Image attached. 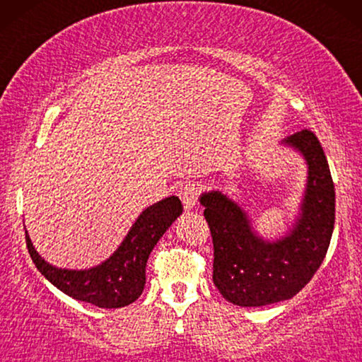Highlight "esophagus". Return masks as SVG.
Wrapping results in <instances>:
<instances>
[{"instance_id": "34e87169", "label": "esophagus", "mask_w": 362, "mask_h": 362, "mask_svg": "<svg viewBox=\"0 0 362 362\" xmlns=\"http://www.w3.org/2000/svg\"><path fill=\"white\" fill-rule=\"evenodd\" d=\"M177 196L181 197L182 204H185L186 209H191V207H194V204L197 202V197H199V187L189 182V185H185L180 187Z\"/></svg>"}]
</instances>
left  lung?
Instances as JSON below:
<instances>
[{
    "mask_svg": "<svg viewBox=\"0 0 362 362\" xmlns=\"http://www.w3.org/2000/svg\"><path fill=\"white\" fill-rule=\"evenodd\" d=\"M286 143L303 153L310 170L303 214L288 237L267 244L252 232L240 207L219 191L201 197L214 245L212 280L234 305L290 300L313 279L328 252L336 201L325 151L310 128L290 135Z\"/></svg>",
    "mask_w": 362,
    "mask_h": 362,
    "instance_id": "obj_1",
    "label": "left lung"
}]
</instances>
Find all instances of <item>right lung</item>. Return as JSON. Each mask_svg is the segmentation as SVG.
<instances>
[{
    "label": "right lung",
    "mask_w": 362,
    "mask_h": 362,
    "mask_svg": "<svg viewBox=\"0 0 362 362\" xmlns=\"http://www.w3.org/2000/svg\"><path fill=\"white\" fill-rule=\"evenodd\" d=\"M181 212L182 204L176 196L150 206L138 217L115 254L90 270H59L49 265L34 250L28 232L26 245L37 270L66 295L98 308H122L143 293L148 257Z\"/></svg>",
    "instance_id": "obj_1"
}]
</instances>
